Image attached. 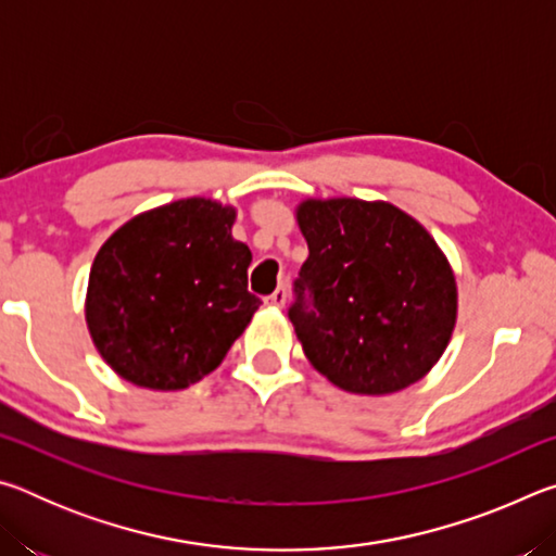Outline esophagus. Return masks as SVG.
I'll use <instances>...</instances> for the list:
<instances>
[{
	"label": "esophagus",
	"mask_w": 556,
	"mask_h": 556,
	"mask_svg": "<svg viewBox=\"0 0 556 556\" xmlns=\"http://www.w3.org/2000/svg\"><path fill=\"white\" fill-rule=\"evenodd\" d=\"M267 304H271V306H285V304H287V287H277L275 294L267 296Z\"/></svg>",
	"instance_id": "esophagus-1"
}]
</instances>
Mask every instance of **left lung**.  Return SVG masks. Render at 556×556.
Listing matches in <instances>:
<instances>
[{
	"label": "left lung",
	"instance_id": "1",
	"mask_svg": "<svg viewBox=\"0 0 556 556\" xmlns=\"http://www.w3.org/2000/svg\"><path fill=\"white\" fill-rule=\"evenodd\" d=\"M308 257L289 321L341 390L390 394L425 378L456 324V279L434 238L390 203L304 201Z\"/></svg>",
	"mask_w": 556,
	"mask_h": 556
}]
</instances>
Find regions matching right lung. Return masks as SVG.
Here are the masks:
<instances>
[{"label":"right lung","instance_id":"1","mask_svg":"<svg viewBox=\"0 0 556 556\" xmlns=\"http://www.w3.org/2000/svg\"><path fill=\"white\" fill-rule=\"evenodd\" d=\"M232 223L230 205L184 199L137 215L102 244L86 318L119 378L184 390L218 368L262 304L248 291L252 252Z\"/></svg>","mask_w":556,"mask_h":556}]
</instances>
